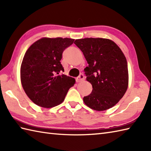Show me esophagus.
I'll use <instances>...</instances> for the list:
<instances>
[{
  "mask_svg": "<svg viewBox=\"0 0 151 151\" xmlns=\"http://www.w3.org/2000/svg\"><path fill=\"white\" fill-rule=\"evenodd\" d=\"M84 80V76L83 74H80V75L76 78V81L78 82H82Z\"/></svg>",
  "mask_w": 151,
  "mask_h": 151,
  "instance_id": "obj_1",
  "label": "esophagus"
}]
</instances>
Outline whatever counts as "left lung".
I'll list each match as a JSON object with an SVG mask.
<instances>
[{"instance_id": "obj_1", "label": "left lung", "mask_w": 151, "mask_h": 151, "mask_svg": "<svg viewBox=\"0 0 151 151\" xmlns=\"http://www.w3.org/2000/svg\"><path fill=\"white\" fill-rule=\"evenodd\" d=\"M88 67L84 69L86 79L93 90L84 97V103L91 109L103 111L113 107L123 97L128 88L127 59L114 41L103 38L76 40Z\"/></svg>"}]
</instances>
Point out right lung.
I'll return each mask as SVG.
<instances>
[{"label": "right lung", "mask_w": 151, "mask_h": 151, "mask_svg": "<svg viewBox=\"0 0 151 151\" xmlns=\"http://www.w3.org/2000/svg\"><path fill=\"white\" fill-rule=\"evenodd\" d=\"M74 41L43 37L27 50L21 63V81L26 94L36 104L43 108L56 106L64 101L75 84V78L62 73L60 62L63 52Z\"/></svg>", "instance_id": "add662e5"}]
</instances>
